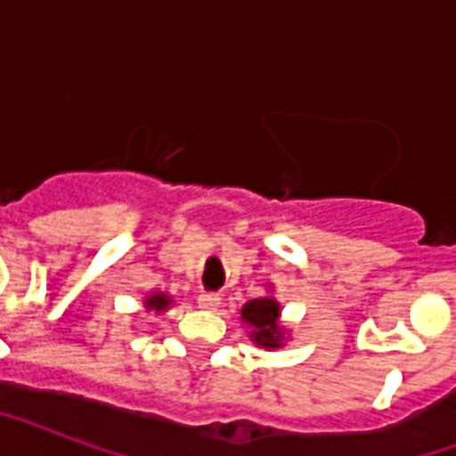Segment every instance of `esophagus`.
<instances>
[{
  "instance_id": "34e87169",
  "label": "esophagus",
  "mask_w": 456,
  "mask_h": 456,
  "mask_svg": "<svg viewBox=\"0 0 456 456\" xmlns=\"http://www.w3.org/2000/svg\"><path fill=\"white\" fill-rule=\"evenodd\" d=\"M222 305V298L217 293H200L199 296V307L206 312H217V307Z\"/></svg>"
}]
</instances>
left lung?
I'll return each mask as SVG.
<instances>
[{
  "label": "left lung",
  "mask_w": 456,
  "mask_h": 456,
  "mask_svg": "<svg viewBox=\"0 0 456 456\" xmlns=\"http://www.w3.org/2000/svg\"><path fill=\"white\" fill-rule=\"evenodd\" d=\"M270 296L253 298L241 307V322L248 326V338L257 347L279 350L289 340V329L281 324V305L272 296V286L267 284Z\"/></svg>",
  "instance_id": "8db88e82"
}]
</instances>
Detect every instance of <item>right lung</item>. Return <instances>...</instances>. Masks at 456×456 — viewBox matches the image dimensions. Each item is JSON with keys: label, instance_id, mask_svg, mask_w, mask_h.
<instances>
[{"label": "right lung", "instance_id": "obj_1", "mask_svg": "<svg viewBox=\"0 0 456 456\" xmlns=\"http://www.w3.org/2000/svg\"><path fill=\"white\" fill-rule=\"evenodd\" d=\"M172 296H167V293L163 291H151L146 293L144 298V310L146 312H156V314H163V312H167L172 307Z\"/></svg>", "mask_w": 456, "mask_h": 456}]
</instances>
